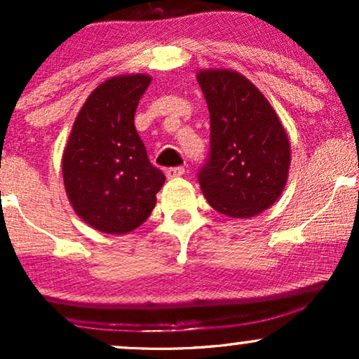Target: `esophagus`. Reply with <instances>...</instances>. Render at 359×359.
I'll return each instance as SVG.
<instances>
[{"label": "esophagus", "instance_id": "obj_1", "mask_svg": "<svg viewBox=\"0 0 359 359\" xmlns=\"http://www.w3.org/2000/svg\"><path fill=\"white\" fill-rule=\"evenodd\" d=\"M166 178L168 180H173V178H178V176L184 175V168L183 166H171V168H166Z\"/></svg>", "mask_w": 359, "mask_h": 359}]
</instances>
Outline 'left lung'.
Segmentation results:
<instances>
[{
    "label": "left lung",
    "instance_id": "obj_1",
    "mask_svg": "<svg viewBox=\"0 0 359 359\" xmlns=\"http://www.w3.org/2000/svg\"><path fill=\"white\" fill-rule=\"evenodd\" d=\"M198 83L210 119V150L201 189L220 214L253 217L276 203L291 147L276 112L257 86L232 70H203Z\"/></svg>",
    "mask_w": 359,
    "mask_h": 359
}]
</instances>
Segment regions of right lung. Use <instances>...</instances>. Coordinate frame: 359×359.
Segmentation results:
<instances>
[{
    "label": "right lung",
    "instance_id": "right-lung-1",
    "mask_svg": "<svg viewBox=\"0 0 359 359\" xmlns=\"http://www.w3.org/2000/svg\"><path fill=\"white\" fill-rule=\"evenodd\" d=\"M150 81L147 75H127L101 83L78 112L63 151L68 199L100 232L127 233L140 227L165 183L134 124Z\"/></svg>",
    "mask_w": 359,
    "mask_h": 359
}]
</instances>
